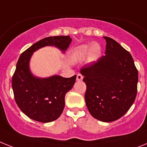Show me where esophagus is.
<instances>
[{
    "label": "esophagus",
    "mask_w": 147,
    "mask_h": 147,
    "mask_svg": "<svg viewBox=\"0 0 147 147\" xmlns=\"http://www.w3.org/2000/svg\"><path fill=\"white\" fill-rule=\"evenodd\" d=\"M82 79H83V76L82 74H77V76H76V80L81 81L82 80Z\"/></svg>",
    "instance_id": "obj_1"
}]
</instances>
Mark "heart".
Listing matches in <instances>:
<instances>
[{
  "label": "heart",
  "mask_w": 147,
  "mask_h": 147,
  "mask_svg": "<svg viewBox=\"0 0 147 147\" xmlns=\"http://www.w3.org/2000/svg\"><path fill=\"white\" fill-rule=\"evenodd\" d=\"M100 48L97 43L91 45H82L75 50L74 55L76 59H83L90 53L91 59H94L100 53Z\"/></svg>",
  "instance_id": "b5f03b06"
}]
</instances>
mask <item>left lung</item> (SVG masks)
I'll use <instances>...</instances> for the list:
<instances>
[{"mask_svg": "<svg viewBox=\"0 0 147 147\" xmlns=\"http://www.w3.org/2000/svg\"><path fill=\"white\" fill-rule=\"evenodd\" d=\"M106 55L80 70L86 85L85 100L90 114L102 122L119 119L136 98L138 71L131 55L110 37Z\"/></svg>", "mask_w": 147, "mask_h": 147, "instance_id": "left-lung-1", "label": "left lung"}]
</instances>
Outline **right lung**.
I'll list each match as a JSON object with an SVG mask.
<instances>
[{
	"label": "right lung",
	"instance_id": "obj_1",
	"mask_svg": "<svg viewBox=\"0 0 147 147\" xmlns=\"http://www.w3.org/2000/svg\"><path fill=\"white\" fill-rule=\"evenodd\" d=\"M70 36L46 37L33 44L19 57L12 78V87L19 109L30 119L40 122L59 118L65 107L66 93L72 88L76 76L64 78L55 75L37 78L29 70V61L34 52L46 46H55L65 52L71 42Z\"/></svg>",
	"mask_w": 147,
	"mask_h": 147
}]
</instances>
